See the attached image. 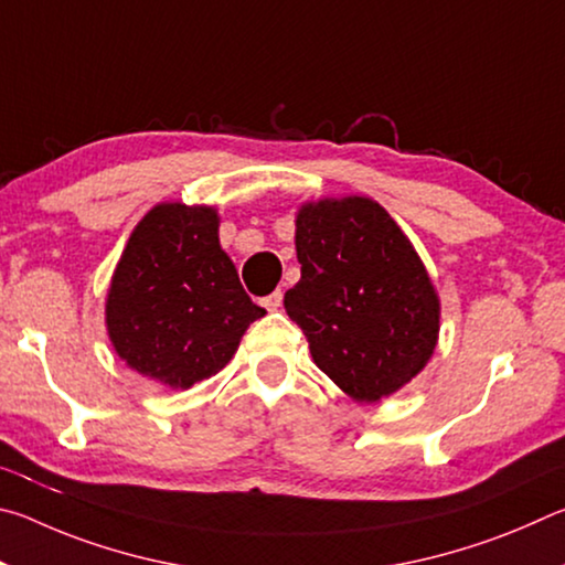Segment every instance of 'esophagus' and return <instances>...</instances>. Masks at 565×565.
Instances as JSON below:
<instances>
[{
    "label": "esophagus",
    "instance_id": "34e87169",
    "mask_svg": "<svg viewBox=\"0 0 565 565\" xmlns=\"http://www.w3.org/2000/svg\"><path fill=\"white\" fill-rule=\"evenodd\" d=\"M281 299H284V294H281V289H276L274 294H269V296H264L262 299V303L266 306V309L269 311H276L281 306Z\"/></svg>",
    "mask_w": 565,
    "mask_h": 565
}]
</instances>
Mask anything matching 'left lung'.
Masks as SVG:
<instances>
[{"label":"left lung","instance_id":"8db88e82","mask_svg":"<svg viewBox=\"0 0 565 565\" xmlns=\"http://www.w3.org/2000/svg\"><path fill=\"white\" fill-rule=\"evenodd\" d=\"M296 256L301 279L284 309L333 384L356 401H379L426 366L438 296L384 206L363 196L303 204Z\"/></svg>","mask_w":565,"mask_h":565}]
</instances>
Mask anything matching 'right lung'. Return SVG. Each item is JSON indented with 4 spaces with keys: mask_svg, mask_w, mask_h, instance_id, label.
I'll return each instance as SVG.
<instances>
[{
    "mask_svg": "<svg viewBox=\"0 0 565 565\" xmlns=\"http://www.w3.org/2000/svg\"><path fill=\"white\" fill-rule=\"evenodd\" d=\"M264 313L218 246V216L209 206L151 209L129 236L107 299L119 356L171 388L222 371Z\"/></svg>",
    "mask_w": 565,
    "mask_h": 565,
    "instance_id": "obj_1",
    "label": "right lung"
}]
</instances>
